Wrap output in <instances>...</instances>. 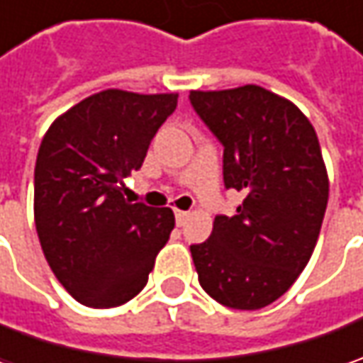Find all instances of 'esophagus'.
I'll return each instance as SVG.
<instances>
[{"mask_svg":"<svg viewBox=\"0 0 363 363\" xmlns=\"http://www.w3.org/2000/svg\"><path fill=\"white\" fill-rule=\"evenodd\" d=\"M188 212H184V210H175V222H177V226H184L186 224V220H188Z\"/></svg>","mask_w":363,"mask_h":363,"instance_id":"1","label":"esophagus"}]
</instances>
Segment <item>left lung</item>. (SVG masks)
Segmentation results:
<instances>
[{
	"label": "left lung",
	"instance_id": "obj_1",
	"mask_svg": "<svg viewBox=\"0 0 363 363\" xmlns=\"http://www.w3.org/2000/svg\"><path fill=\"white\" fill-rule=\"evenodd\" d=\"M189 101L224 145V186L244 196L189 246L198 281L226 307L262 309L297 281L319 238L329 179L317 133L291 101L257 84L191 91Z\"/></svg>",
	"mask_w": 363,
	"mask_h": 363
}]
</instances>
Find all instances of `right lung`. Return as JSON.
Returning a JSON list of instances; mask_svg holds the SVG:
<instances>
[{"instance_id": "obj_1", "label": "right lung", "mask_w": 363, "mask_h": 363, "mask_svg": "<svg viewBox=\"0 0 363 363\" xmlns=\"http://www.w3.org/2000/svg\"><path fill=\"white\" fill-rule=\"evenodd\" d=\"M177 92L106 89L50 125L34 172V220L50 269L82 305L111 309L147 285L175 226L172 208L123 198Z\"/></svg>"}]
</instances>
